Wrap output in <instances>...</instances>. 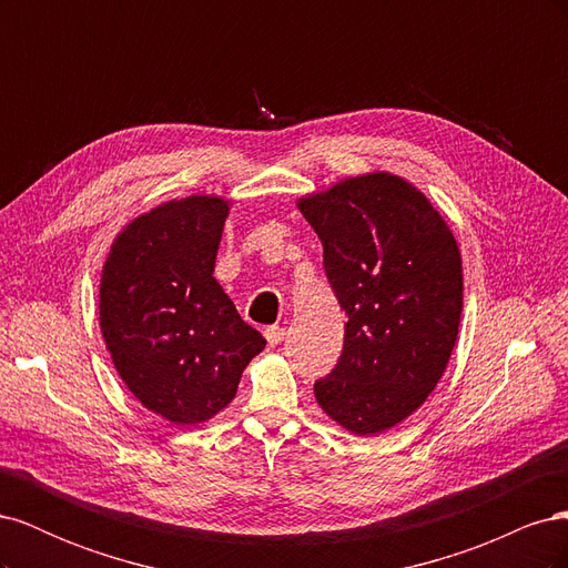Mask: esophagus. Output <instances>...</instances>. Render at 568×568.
I'll return each instance as SVG.
<instances>
[{
	"label": "esophagus",
	"instance_id": "1",
	"mask_svg": "<svg viewBox=\"0 0 568 568\" xmlns=\"http://www.w3.org/2000/svg\"><path fill=\"white\" fill-rule=\"evenodd\" d=\"M284 336H286V332L282 329V326H277V324H272V326H267L265 329V338H267V346H280V343L284 341Z\"/></svg>",
	"mask_w": 568,
	"mask_h": 568
}]
</instances>
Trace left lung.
I'll return each mask as SVG.
<instances>
[{
	"label": "left lung",
	"mask_w": 568,
	"mask_h": 568,
	"mask_svg": "<svg viewBox=\"0 0 568 568\" xmlns=\"http://www.w3.org/2000/svg\"><path fill=\"white\" fill-rule=\"evenodd\" d=\"M298 209L348 317L338 363L315 382V398L348 432L382 434L448 367L462 315L457 242L419 189L390 173L343 180Z\"/></svg>",
	"instance_id": "8db88e82"
}]
</instances>
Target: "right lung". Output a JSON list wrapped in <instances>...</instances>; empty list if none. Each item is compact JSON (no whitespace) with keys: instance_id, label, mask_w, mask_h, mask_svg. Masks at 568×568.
<instances>
[{"instance_id":"add662e5","label":"right lung","mask_w":568,"mask_h":568,"mask_svg":"<svg viewBox=\"0 0 568 568\" xmlns=\"http://www.w3.org/2000/svg\"><path fill=\"white\" fill-rule=\"evenodd\" d=\"M227 213L217 196L161 203L118 234L101 272L99 324L120 379L180 426L227 407L265 348L213 277Z\"/></svg>"}]
</instances>
